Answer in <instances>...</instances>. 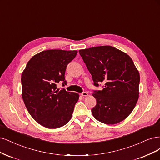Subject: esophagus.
<instances>
[{"label": "esophagus", "instance_id": "esophagus-1", "mask_svg": "<svg viewBox=\"0 0 160 160\" xmlns=\"http://www.w3.org/2000/svg\"><path fill=\"white\" fill-rule=\"evenodd\" d=\"M88 95V93H87V92H82V93H81V96H87Z\"/></svg>", "mask_w": 160, "mask_h": 160}]
</instances>
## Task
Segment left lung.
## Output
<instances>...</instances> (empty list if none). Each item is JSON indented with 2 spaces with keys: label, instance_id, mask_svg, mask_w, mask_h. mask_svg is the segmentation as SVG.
Listing matches in <instances>:
<instances>
[{
  "label": "left lung",
  "instance_id": "8db88e82",
  "mask_svg": "<svg viewBox=\"0 0 160 160\" xmlns=\"http://www.w3.org/2000/svg\"><path fill=\"white\" fill-rule=\"evenodd\" d=\"M92 76L94 85L104 83L102 90L92 94L96 105L92 114L106 124H116L131 114L139 98L140 74L126 53L110 46L80 50Z\"/></svg>",
  "mask_w": 160,
  "mask_h": 160
}]
</instances>
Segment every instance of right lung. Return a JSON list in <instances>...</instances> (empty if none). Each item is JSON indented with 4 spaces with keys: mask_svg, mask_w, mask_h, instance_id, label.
<instances>
[{
    "mask_svg": "<svg viewBox=\"0 0 160 160\" xmlns=\"http://www.w3.org/2000/svg\"><path fill=\"white\" fill-rule=\"evenodd\" d=\"M77 50H48L31 58L21 76L22 97L33 119L42 126L55 129L71 119L79 94L57 90L56 84L65 80L66 66Z\"/></svg>",
    "mask_w": 160,
    "mask_h": 160,
    "instance_id": "add662e5",
    "label": "right lung"
}]
</instances>
